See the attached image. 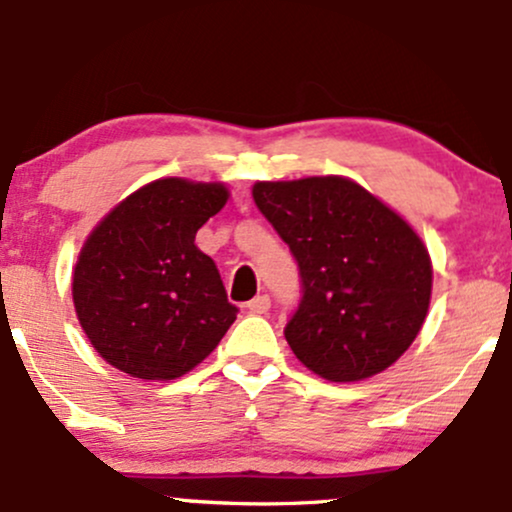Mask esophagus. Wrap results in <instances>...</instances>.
<instances>
[{
  "instance_id": "1",
  "label": "esophagus",
  "mask_w": 512,
  "mask_h": 512,
  "mask_svg": "<svg viewBox=\"0 0 512 512\" xmlns=\"http://www.w3.org/2000/svg\"><path fill=\"white\" fill-rule=\"evenodd\" d=\"M269 308H272V301H269V296H257V298H252V301L248 303V310L250 313H255V315H264V313H269Z\"/></svg>"
}]
</instances>
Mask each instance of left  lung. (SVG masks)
I'll return each instance as SVG.
<instances>
[{"label": "left lung", "mask_w": 512, "mask_h": 512, "mask_svg": "<svg viewBox=\"0 0 512 512\" xmlns=\"http://www.w3.org/2000/svg\"><path fill=\"white\" fill-rule=\"evenodd\" d=\"M252 199L301 267L286 325L298 361L330 383L390 368L431 305L433 264L414 226L344 175L257 180Z\"/></svg>", "instance_id": "obj_1"}]
</instances>
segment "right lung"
Segmentation results:
<instances>
[{
    "instance_id": "add662e5",
    "label": "right lung",
    "mask_w": 512,
    "mask_h": 512,
    "mask_svg": "<svg viewBox=\"0 0 512 512\" xmlns=\"http://www.w3.org/2000/svg\"><path fill=\"white\" fill-rule=\"evenodd\" d=\"M226 182L158 178L93 226L72 272L79 325L105 363L139 380H175L236 320L214 260L195 245L226 207Z\"/></svg>"
}]
</instances>
